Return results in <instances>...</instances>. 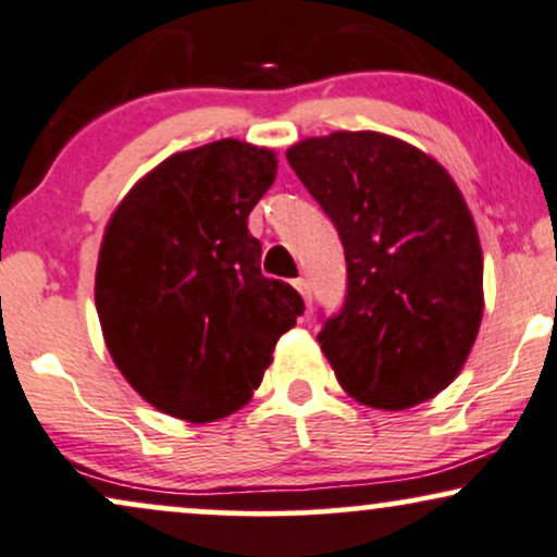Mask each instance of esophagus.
Segmentation results:
<instances>
[{"label": "esophagus", "mask_w": 557, "mask_h": 557, "mask_svg": "<svg viewBox=\"0 0 557 557\" xmlns=\"http://www.w3.org/2000/svg\"><path fill=\"white\" fill-rule=\"evenodd\" d=\"M294 286H297V292L301 294V297H305L307 305H312V286H310V281L297 278V281H294Z\"/></svg>", "instance_id": "1"}]
</instances>
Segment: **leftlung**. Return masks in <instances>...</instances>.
I'll list each match as a JSON object with an SVG mask.
<instances>
[{
    "label": "left lung",
    "mask_w": 557,
    "mask_h": 557,
    "mask_svg": "<svg viewBox=\"0 0 557 557\" xmlns=\"http://www.w3.org/2000/svg\"><path fill=\"white\" fill-rule=\"evenodd\" d=\"M346 252V299L318 333L341 387L405 410L462 369L483 318L475 222L446 170L374 132H335L286 152Z\"/></svg>",
    "instance_id": "8db88e82"
}]
</instances>
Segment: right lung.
I'll list each match as a JSON object with an SVG mask.
<instances>
[{
  "label": "right lung",
  "mask_w": 557,
  "mask_h": 557,
  "mask_svg": "<svg viewBox=\"0 0 557 557\" xmlns=\"http://www.w3.org/2000/svg\"><path fill=\"white\" fill-rule=\"evenodd\" d=\"M276 157L237 139L173 154L123 198L102 237L95 305L115 367L162 413L209 423L258 389L305 301L260 273L247 216Z\"/></svg>",
  "instance_id": "obj_1"
}]
</instances>
